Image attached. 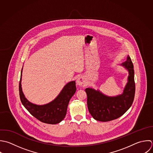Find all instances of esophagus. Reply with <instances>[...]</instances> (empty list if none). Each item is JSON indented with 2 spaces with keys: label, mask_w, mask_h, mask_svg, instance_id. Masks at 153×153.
Instances as JSON below:
<instances>
[{
  "label": "esophagus",
  "mask_w": 153,
  "mask_h": 153,
  "mask_svg": "<svg viewBox=\"0 0 153 153\" xmlns=\"http://www.w3.org/2000/svg\"><path fill=\"white\" fill-rule=\"evenodd\" d=\"M86 84V79L85 78V77L83 76H81L79 77L77 80V85H78L79 86H82L83 85Z\"/></svg>",
  "instance_id": "esophagus-1"
}]
</instances>
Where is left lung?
Returning <instances> with one entry per match:
<instances>
[{
	"label": "left lung",
	"mask_w": 153,
	"mask_h": 153,
	"mask_svg": "<svg viewBox=\"0 0 153 153\" xmlns=\"http://www.w3.org/2000/svg\"><path fill=\"white\" fill-rule=\"evenodd\" d=\"M122 65L128 70L129 74L128 82L122 95L110 97L92 88L85 89L89 111L98 121L108 122L120 117L128 111L134 102L135 93L134 70L129 55L126 61Z\"/></svg>",
	"instance_id": "1"
}]
</instances>
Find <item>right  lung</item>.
<instances>
[{
    "label": "right lung",
    "instance_id": "right-lung-1",
    "mask_svg": "<svg viewBox=\"0 0 153 153\" xmlns=\"http://www.w3.org/2000/svg\"><path fill=\"white\" fill-rule=\"evenodd\" d=\"M21 76L22 70L19 92L21 101L24 107L33 116L43 123L53 125L61 122L65 117L69 101L76 92V82L73 81L67 83L53 101L46 105H37L30 102L25 98L21 88Z\"/></svg>",
    "mask_w": 153,
    "mask_h": 153
}]
</instances>
